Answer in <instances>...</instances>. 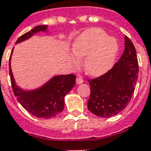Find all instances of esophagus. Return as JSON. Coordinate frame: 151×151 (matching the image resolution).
Masks as SVG:
<instances>
[{
  "label": "esophagus",
  "instance_id": "obj_1",
  "mask_svg": "<svg viewBox=\"0 0 151 151\" xmlns=\"http://www.w3.org/2000/svg\"><path fill=\"white\" fill-rule=\"evenodd\" d=\"M76 83L78 84H82V83H84V80H83V78H78L77 79H76Z\"/></svg>",
  "mask_w": 151,
  "mask_h": 151
}]
</instances>
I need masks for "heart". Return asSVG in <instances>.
Listing matches in <instances>:
<instances>
[{
  "mask_svg": "<svg viewBox=\"0 0 151 151\" xmlns=\"http://www.w3.org/2000/svg\"><path fill=\"white\" fill-rule=\"evenodd\" d=\"M106 33L99 29H90L82 33L76 40L73 52L69 56L72 66L79 67L80 56H86L84 67L87 73L92 76H100L110 70L119 50L117 40L106 36Z\"/></svg>",
  "mask_w": 151,
  "mask_h": 151,
  "instance_id": "obj_1",
  "label": "heart"
}]
</instances>
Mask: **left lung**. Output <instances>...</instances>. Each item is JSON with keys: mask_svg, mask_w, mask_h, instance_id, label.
Segmentation results:
<instances>
[{"mask_svg": "<svg viewBox=\"0 0 151 151\" xmlns=\"http://www.w3.org/2000/svg\"><path fill=\"white\" fill-rule=\"evenodd\" d=\"M138 73L137 51L125 35L124 52L118 62L103 75L88 80L91 86L89 111L102 118L116 116L122 111L133 95Z\"/></svg>", "mask_w": 151, "mask_h": 151, "instance_id": "1", "label": "left lung"}]
</instances>
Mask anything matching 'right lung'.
<instances>
[{"mask_svg": "<svg viewBox=\"0 0 151 151\" xmlns=\"http://www.w3.org/2000/svg\"><path fill=\"white\" fill-rule=\"evenodd\" d=\"M48 25H38L18 38L16 44L28 40L35 33L46 32ZM13 52V50H12ZM11 53L9 74L13 92L18 102L24 109L38 118H52L64 109V97L74 87L76 76L73 74L57 75L46 82L43 86L32 91H24L16 84L11 68Z\"/></svg>", "mask_w": 151, "mask_h": 151, "instance_id": "1", "label": "right lung"}]
</instances>
